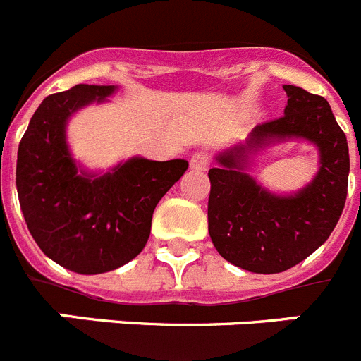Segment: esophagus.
<instances>
[{
	"mask_svg": "<svg viewBox=\"0 0 361 361\" xmlns=\"http://www.w3.org/2000/svg\"><path fill=\"white\" fill-rule=\"evenodd\" d=\"M209 162H212V155L208 152H204V149H199V152L191 155L190 166L197 171H206L209 168Z\"/></svg>",
	"mask_w": 361,
	"mask_h": 361,
	"instance_id": "esophagus-1",
	"label": "esophagus"
}]
</instances>
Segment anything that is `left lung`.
Here are the masks:
<instances>
[{
	"mask_svg": "<svg viewBox=\"0 0 361 361\" xmlns=\"http://www.w3.org/2000/svg\"><path fill=\"white\" fill-rule=\"evenodd\" d=\"M288 106L280 119L255 126L245 145L216 155L208 173V229L215 250L251 273H282L320 247L338 224L347 199L349 146L329 103L283 85ZM286 138H305L321 153V170L293 196H276L245 173L250 153Z\"/></svg>",
	"mask_w": 361,
	"mask_h": 361,
	"instance_id": "1",
	"label": "left lung"
}]
</instances>
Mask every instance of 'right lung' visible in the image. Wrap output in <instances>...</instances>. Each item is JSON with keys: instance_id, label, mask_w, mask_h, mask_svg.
Listing matches in <instances>:
<instances>
[{"instance_id": "right-lung-1", "label": "right lung", "mask_w": 361, "mask_h": 361, "mask_svg": "<svg viewBox=\"0 0 361 361\" xmlns=\"http://www.w3.org/2000/svg\"><path fill=\"white\" fill-rule=\"evenodd\" d=\"M117 86L75 85L44 99L19 142L16 186L28 231L54 262L79 275L117 269L141 253L153 209L188 170V161L132 157L103 175L75 164L66 124Z\"/></svg>"}]
</instances>
